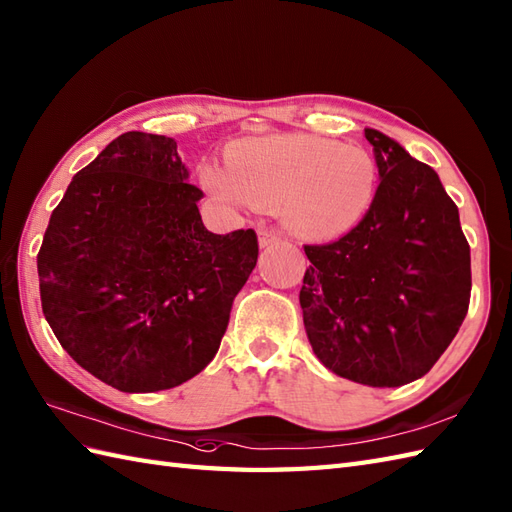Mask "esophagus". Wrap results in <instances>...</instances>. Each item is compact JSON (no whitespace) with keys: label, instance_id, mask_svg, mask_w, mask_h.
<instances>
[{"label":"esophagus","instance_id":"1","mask_svg":"<svg viewBox=\"0 0 512 512\" xmlns=\"http://www.w3.org/2000/svg\"><path fill=\"white\" fill-rule=\"evenodd\" d=\"M280 241V234L271 228H260L258 230V245L260 247H269V245H276Z\"/></svg>","mask_w":512,"mask_h":512}]
</instances>
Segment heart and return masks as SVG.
Here are the masks:
<instances>
[{"label":"heart","instance_id":"obj_1","mask_svg":"<svg viewBox=\"0 0 512 512\" xmlns=\"http://www.w3.org/2000/svg\"><path fill=\"white\" fill-rule=\"evenodd\" d=\"M228 167L206 165L204 189L236 208H278L306 241L330 243L356 230L378 193L376 160L363 147L313 134H273L230 147Z\"/></svg>","mask_w":512,"mask_h":512}]
</instances>
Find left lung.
Instances as JSON below:
<instances>
[{"label": "left lung", "mask_w": 512, "mask_h": 512, "mask_svg": "<svg viewBox=\"0 0 512 512\" xmlns=\"http://www.w3.org/2000/svg\"><path fill=\"white\" fill-rule=\"evenodd\" d=\"M378 193L356 230L306 245L299 304L315 356L336 376L402 386L432 369L463 323L469 243L436 171L378 130H365Z\"/></svg>", "instance_id": "8db88e82"}]
</instances>
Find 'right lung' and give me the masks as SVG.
Returning a JSON list of instances; mask_svg holds the SVG:
<instances>
[{"instance_id": "add662e5", "label": "right lung", "mask_w": 512, "mask_h": 512, "mask_svg": "<svg viewBox=\"0 0 512 512\" xmlns=\"http://www.w3.org/2000/svg\"><path fill=\"white\" fill-rule=\"evenodd\" d=\"M199 199L176 141L126 132L49 219L36 256L43 315L82 369L123 393L197 376L256 267V232H208Z\"/></svg>"}]
</instances>
